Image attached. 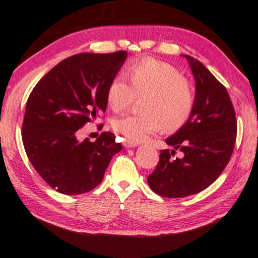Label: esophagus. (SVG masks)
<instances>
[{
	"label": "esophagus",
	"mask_w": 258,
	"mask_h": 258,
	"mask_svg": "<svg viewBox=\"0 0 258 258\" xmlns=\"http://www.w3.org/2000/svg\"><path fill=\"white\" fill-rule=\"evenodd\" d=\"M123 145H124L125 148H131V147L137 146V143H135L133 141H130V140H124L123 141Z\"/></svg>",
	"instance_id": "34e87169"
}]
</instances>
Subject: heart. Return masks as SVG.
I'll return each mask as SVG.
<instances>
[{
  "instance_id": "1",
  "label": "heart",
  "mask_w": 258,
  "mask_h": 258,
  "mask_svg": "<svg viewBox=\"0 0 258 258\" xmlns=\"http://www.w3.org/2000/svg\"><path fill=\"white\" fill-rule=\"evenodd\" d=\"M131 86L121 76L113 79L106 91V101L114 112L130 109L136 97L146 99L144 114L115 118L113 128L133 142L167 130L180 128L188 121L195 106V93L190 83L177 68L155 58H144L126 68Z\"/></svg>"
}]
</instances>
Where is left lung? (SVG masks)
Here are the masks:
<instances>
[{
  "mask_svg": "<svg viewBox=\"0 0 258 258\" xmlns=\"http://www.w3.org/2000/svg\"><path fill=\"white\" fill-rule=\"evenodd\" d=\"M187 59L196 80L195 106L188 121L166 140L173 149L160 152L147 181L155 194L182 198L207 189L217 180L232 156L236 141V116L225 87L206 66ZM175 149L183 154L173 158Z\"/></svg>",
  "mask_w": 258,
  "mask_h": 258,
  "instance_id": "obj_1",
  "label": "left lung"
}]
</instances>
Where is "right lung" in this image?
I'll use <instances>...</instances> for the list:
<instances>
[{"label":"right lung","instance_id":"right-lung-1","mask_svg":"<svg viewBox=\"0 0 258 258\" xmlns=\"http://www.w3.org/2000/svg\"><path fill=\"white\" fill-rule=\"evenodd\" d=\"M127 52H82L64 59L29 94L22 127L27 157L58 192L86 194L102 181L112 157L122 149L110 132L95 142H79L78 131L105 112L106 91Z\"/></svg>","mask_w":258,"mask_h":258}]
</instances>
